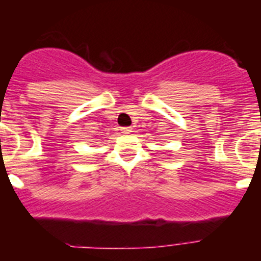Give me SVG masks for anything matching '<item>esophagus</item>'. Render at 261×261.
Masks as SVG:
<instances>
[{
    "label": "esophagus",
    "instance_id": "esophagus-1",
    "mask_svg": "<svg viewBox=\"0 0 261 261\" xmlns=\"http://www.w3.org/2000/svg\"><path fill=\"white\" fill-rule=\"evenodd\" d=\"M121 132H123V133H130V132H132V128H130V126H123V128H121Z\"/></svg>",
    "mask_w": 261,
    "mask_h": 261
}]
</instances>
